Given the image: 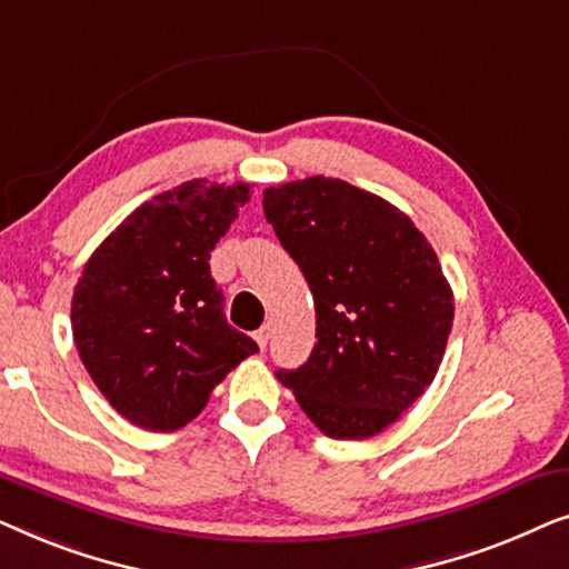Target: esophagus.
<instances>
[{
    "label": "esophagus",
    "instance_id": "1",
    "mask_svg": "<svg viewBox=\"0 0 569 569\" xmlns=\"http://www.w3.org/2000/svg\"><path fill=\"white\" fill-rule=\"evenodd\" d=\"M269 337H271V329H269V326H261V329L253 333L256 345H259L261 349H267V341H269Z\"/></svg>",
    "mask_w": 569,
    "mask_h": 569
}]
</instances>
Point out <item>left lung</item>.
I'll return each mask as SVG.
<instances>
[{
	"label": "left lung",
	"instance_id": "obj_1",
	"mask_svg": "<svg viewBox=\"0 0 569 569\" xmlns=\"http://www.w3.org/2000/svg\"><path fill=\"white\" fill-rule=\"evenodd\" d=\"M263 214L316 302V347L277 370L318 430L383 432L435 380L453 326L438 253L376 193L313 176L263 191Z\"/></svg>",
	"mask_w": 569,
	"mask_h": 569
}]
</instances>
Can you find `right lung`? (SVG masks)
<instances>
[{
    "label": "right lung",
    "instance_id": "1",
    "mask_svg": "<svg viewBox=\"0 0 569 569\" xmlns=\"http://www.w3.org/2000/svg\"><path fill=\"white\" fill-rule=\"evenodd\" d=\"M248 199V183L186 181L134 209L84 263L72 295L77 352L131 425L181 430L259 352L228 323L209 271V253Z\"/></svg>",
    "mask_w": 569,
    "mask_h": 569
}]
</instances>
